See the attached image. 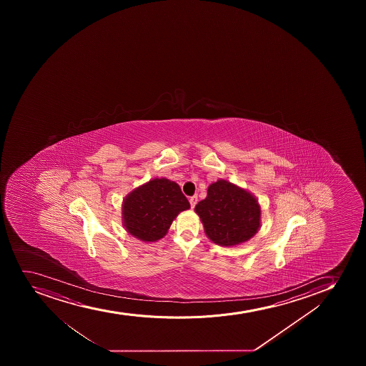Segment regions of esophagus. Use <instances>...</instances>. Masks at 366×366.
<instances>
[{"label":"esophagus","instance_id":"obj_1","mask_svg":"<svg viewBox=\"0 0 366 366\" xmlns=\"http://www.w3.org/2000/svg\"><path fill=\"white\" fill-rule=\"evenodd\" d=\"M197 202H198V197L193 196L189 198V204H191V207H192V209L196 207Z\"/></svg>","mask_w":366,"mask_h":366}]
</instances>
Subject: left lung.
<instances>
[{
  "mask_svg": "<svg viewBox=\"0 0 366 366\" xmlns=\"http://www.w3.org/2000/svg\"><path fill=\"white\" fill-rule=\"evenodd\" d=\"M194 211L209 239L218 246H239L249 241L261 227L257 197L224 179L209 186L207 198L197 204Z\"/></svg>",
  "mask_w": 366,
  "mask_h": 366,
  "instance_id": "left-lung-1",
  "label": "left lung"
}]
</instances>
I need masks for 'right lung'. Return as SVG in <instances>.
<instances>
[{
  "mask_svg": "<svg viewBox=\"0 0 366 366\" xmlns=\"http://www.w3.org/2000/svg\"><path fill=\"white\" fill-rule=\"evenodd\" d=\"M189 203L175 181L155 177L132 189L122 203V223L131 236L143 242L163 239L177 214Z\"/></svg>",
  "mask_w": 366,
  "mask_h": 366,
  "instance_id": "1",
  "label": "right lung"
}]
</instances>
